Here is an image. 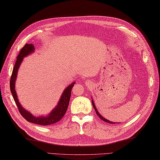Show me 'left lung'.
<instances>
[{
	"label": "left lung",
	"instance_id": "obj_1",
	"mask_svg": "<svg viewBox=\"0 0 160 160\" xmlns=\"http://www.w3.org/2000/svg\"><path fill=\"white\" fill-rule=\"evenodd\" d=\"M92 105H93V108H94V110H95V111H96V114H97V115L99 116V117H100L102 120H103V121L104 122H108V123H110V124H116V122H112V121H110V120H107L106 118H103V116L99 113L98 112V110H97V108H96V106H95V103H93V100H92ZM119 123V122H118Z\"/></svg>",
	"mask_w": 160,
	"mask_h": 160
}]
</instances>
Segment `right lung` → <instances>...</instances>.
<instances>
[{
  "label": "right lung",
  "mask_w": 160,
  "mask_h": 160,
  "mask_svg": "<svg viewBox=\"0 0 160 160\" xmlns=\"http://www.w3.org/2000/svg\"><path fill=\"white\" fill-rule=\"evenodd\" d=\"M34 46L32 44H26L23 48H21L20 52L17 56L16 62L15 66L12 69V75L11 77L10 80V89L12 93V98L15 102L16 105L17 106L20 114L22 115L23 117L28 121L29 122H32L34 124L43 125V126H46V125H51L57 123L59 120L62 118L63 116L65 114L67 110L68 103H69L71 95V89L73 86H74L75 82L69 85L68 87L64 89L61 97H60V100L54 108L52 110L50 113L46 116H34L30 113L29 112L25 110V108L20 104V103L17 98V95L16 91L15 89V81L17 79V72H18L20 64L23 61V58L27 57L29 54L33 52H34Z\"/></svg>",
  "instance_id": "obj_1"
}]
</instances>
